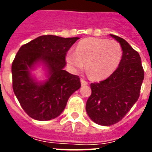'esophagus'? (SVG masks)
Instances as JSON below:
<instances>
[{
  "label": "esophagus",
  "instance_id": "34e87169",
  "mask_svg": "<svg viewBox=\"0 0 152 152\" xmlns=\"http://www.w3.org/2000/svg\"><path fill=\"white\" fill-rule=\"evenodd\" d=\"M80 83H81V85H82V86H86V85H88V82L84 80H83V79H81V80H80Z\"/></svg>",
  "mask_w": 152,
  "mask_h": 152
}]
</instances>
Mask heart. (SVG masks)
Masks as SVG:
<instances>
[{
    "label": "heart",
    "instance_id": "1",
    "mask_svg": "<svg viewBox=\"0 0 152 152\" xmlns=\"http://www.w3.org/2000/svg\"><path fill=\"white\" fill-rule=\"evenodd\" d=\"M122 55L121 46L114 40L88 38L81 40L76 51L69 50L66 62L74 71H80L85 64L88 76L101 80L110 76L119 64Z\"/></svg>",
    "mask_w": 152,
    "mask_h": 152
}]
</instances>
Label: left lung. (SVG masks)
I'll use <instances>...</instances> for the list:
<instances>
[{"label": "left lung", "mask_w": 152, "mask_h": 152, "mask_svg": "<svg viewBox=\"0 0 152 152\" xmlns=\"http://www.w3.org/2000/svg\"><path fill=\"white\" fill-rule=\"evenodd\" d=\"M120 43L122 57L118 69L105 80L91 83V95L86 111L95 123L110 126L118 123L138 100L144 72L141 59L122 38L110 34Z\"/></svg>", "instance_id": "obj_1"}]
</instances>
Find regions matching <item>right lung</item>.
<instances>
[{"label":"right lung","instance_id":"right-lung-1","mask_svg":"<svg viewBox=\"0 0 152 152\" xmlns=\"http://www.w3.org/2000/svg\"><path fill=\"white\" fill-rule=\"evenodd\" d=\"M79 39L42 35L23 45L16 53L12 64L13 91L33 119L58 117L69 97L81 87L78 76L64 70L67 52ZM39 64L46 70L43 81H38L31 73Z\"/></svg>","mask_w":152,"mask_h":152}]
</instances>
